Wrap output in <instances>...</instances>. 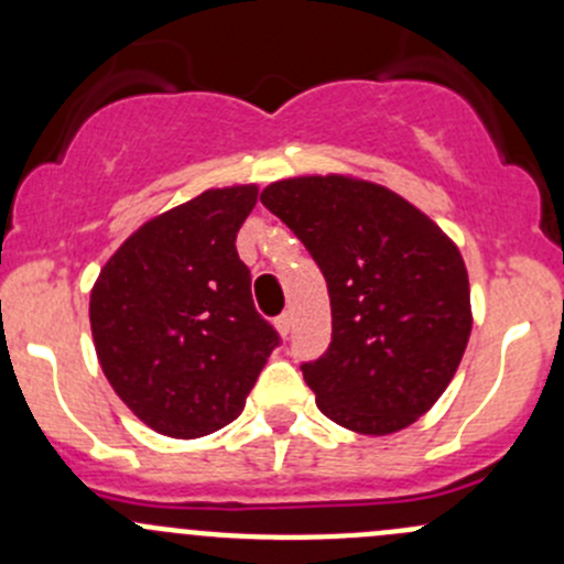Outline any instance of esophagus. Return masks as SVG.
Listing matches in <instances>:
<instances>
[{
	"label": "esophagus",
	"mask_w": 564,
	"mask_h": 564,
	"mask_svg": "<svg viewBox=\"0 0 564 564\" xmlns=\"http://www.w3.org/2000/svg\"><path fill=\"white\" fill-rule=\"evenodd\" d=\"M275 329L281 335H289V329H292V314H281L275 318Z\"/></svg>",
	"instance_id": "esophagus-1"
}]
</instances>
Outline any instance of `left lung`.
Returning <instances> with one entry per match:
<instances>
[{"instance_id":"8db88e82","label":"left lung","mask_w":564,"mask_h":564,"mask_svg":"<svg viewBox=\"0 0 564 564\" xmlns=\"http://www.w3.org/2000/svg\"><path fill=\"white\" fill-rule=\"evenodd\" d=\"M261 204L327 278L333 340L303 366L324 417L366 436L417 423L469 344V275L456 242L395 191L351 174L270 182Z\"/></svg>"}]
</instances>
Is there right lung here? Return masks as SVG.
<instances>
[{
  "mask_svg": "<svg viewBox=\"0 0 564 564\" xmlns=\"http://www.w3.org/2000/svg\"><path fill=\"white\" fill-rule=\"evenodd\" d=\"M256 198L253 182L209 187L155 215L113 250L89 294L108 384L172 440L229 425L278 346L235 248Z\"/></svg>",
  "mask_w": 564,
  "mask_h": 564,
  "instance_id": "right-lung-1",
  "label": "right lung"
}]
</instances>
